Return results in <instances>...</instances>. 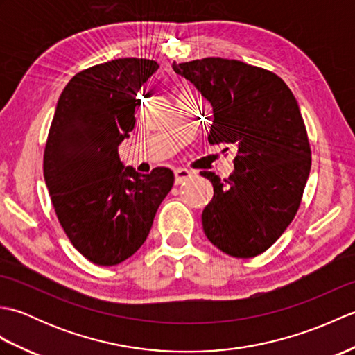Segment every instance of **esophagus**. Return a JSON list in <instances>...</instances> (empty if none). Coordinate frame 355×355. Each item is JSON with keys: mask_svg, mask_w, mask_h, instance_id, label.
<instances>
[{"mask_svg": "<svg viewBox=\"0 0 355 355\" xmlns=\"http://www.w3.org/2000/svg\"><path fill=\"white\" fill-rule=\"evenodd\" d=\"M173 175H175V184H183L184 182H187V180L192 178L193 173L191 171L180 168V169H175V172H173Z\"/></svg>", "mask_w": 355, "mask_h": 355, "instance_id": "34e87169", "label": "esophagus"}]
</instances>
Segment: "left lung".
<instances>
[{"label":"left lung","instance_id":"1","mask_svg":"<svg viewBox=\"0 0 355 355\" xmlns=\"http://www.w3.org/2000/svg\"><path fill=\"white\" fill-rule=\"evenodd\" d=\"M172 69L212 107L210 145L236 149L229 178L201 172L214 186L202 230L221 252L253 258L288 227L310 175L311 149L296 97L275 73L235 59L205 58Z\"/></svg>","mask_w":355,"mask_h":355}]
</instances>
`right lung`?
<instances>
[{
    "label": "right lung",
    "mask_w": 355,
    "mask_h": 355,
    "mask_svg": "<svg viewBox=\"0 0 355 355\" xmlns=\"http://www.w3.org/2000/svg\"><path fill=\"white\" fill-rule=\"evenodd\" d=\"M158 70L122 58L78 73L59 97L44 150L53 207L74 248L97 266H117L145 243L173 172L140 173L119 158L135 125L137 94Z\"/></svg>",
    "instance_id": "1"
}]
</instances>
